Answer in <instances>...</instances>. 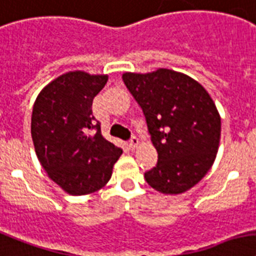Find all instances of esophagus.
Listing matches in <instances>:
<instances>
[{
  "instance_id": "1",
  "label": "esophagus",
  "mask_w": 256,
  "mask_h": 256,
  "mask_svg": "<svg viewBox=\"0 0 256 256\" xmlns=\"http://www.w3.org/2000/svg\"><path fill=\"white\" fill-rule=\"evenodd\" d=\"M128 146H130L132 150H135L139 146V139L136 138V136H132V138L130 139V142H128Z\"/></svg>"
}]
</instances>
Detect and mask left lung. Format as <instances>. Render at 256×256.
<instances>
[{"mask_svg":"<svg viewBox=\"0 0 256 256\" xmlns=\"http://www.w3.org/2000/svg\"><path fill=\"white\" fill-rule=\"evenodd\" d=\"M146 117L158 164L144 174L163 194H182L210 170L217 156L221 117L202 85L174 70L122 74Z\"/></svg>","mask_w":256,"mask_h":256,"instance_id":"8db88e82","label":"left lung"}]
</instances>
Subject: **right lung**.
Returning a JSON list of instances; mask_svg holds the SVG:
<instances>
[{
  "mask_svg": "<svg viewBox=\"0 0 256 256\" xmlns=\"http://www.w3.org/2000/svg\"><path fill=\"white\" fill-rule=\"evenodd\" d=\"M108 74L70 70L39 92L31 114V138L39 163L64 192L82 196L106 186L122 150L101 134L93 98ZM96 128L94 134L90 130Z\"/></svg>",
  "mask_w": 256,
  "mask_h": 256,
  "instance_id": "add662e5",
  "label": "right lung"
}]
</instances>
